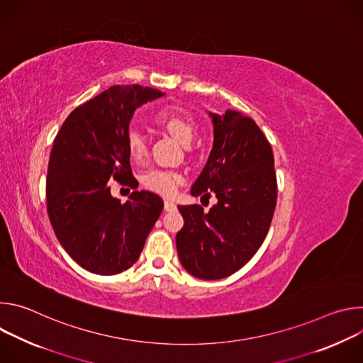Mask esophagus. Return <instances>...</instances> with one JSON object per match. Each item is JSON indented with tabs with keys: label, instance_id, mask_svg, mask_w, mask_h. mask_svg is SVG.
Listing matches in <instances>:
<instances>
[{
	"label": "esophagus",
	"instance_id": "1",
	"mask_svg": "<svg viewBox=\"0 0 363 363\" xmlns=\"http://www.w3.org/2000/svg\"><path fill=\"white\" fill-rule=\"evenodd\" d=\"M164 208H165V211H175L177 210V203L174 201L167 199L165 203H164Z\"/></svg>",
	"mask_w": 363,
	"mask_h": 363
}]
</instances>
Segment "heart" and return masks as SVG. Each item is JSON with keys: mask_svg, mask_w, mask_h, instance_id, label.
Returning a JSON list of instances; mask_svg holds the SVG:
<instances>
[{"mask_svg": "<svg viewBox=\"0 0 363 363\" xmlns=\"http://www.w3.org/2000/svg\"><path fill=\"white\" fill-rule=\"evenodd\" d=\"M155 122L169 132L181 145L189 146L196 133V125L192 116L181 108H165L155 115ZM126 149L133 161H142L146 157V138L136 128L126 133ZM182 175L169 169H152L143 177V185L157 194L171 196L177 192Z\"/></svg>", "mask_w": 363, "mask_h": 363, "instance_id": "obj_1", "label": "heart"}]
</instances>
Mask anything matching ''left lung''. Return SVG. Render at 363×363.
<instances>
[{
	"label": "left lung",
	"mask_w": 363,
	"mask_h": 363,
	"mask_svg": "<svg viewBox=\"0 0 363 363\" xmlns=\"http://www.w3.org/2000/svg\"><path fill=\"white\" fill-rule=\"evenodd\" d=\"M214 143L192 196L217 203L178 205L184 227L177 234L182 267L194 277L218 280L238 272L263 244L273 220L277 184L273 150L262 129L241 112H208Z\"/></svg>",
	"instance_id": "left-lung-1"
}]
</instances>
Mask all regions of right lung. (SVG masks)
<instances>
[{
    "instance_id": "obj_1",
    "label": "right lung",
    "mask_w": 363,
    "mask_h": 363,
    "mask_svg": "<svg viewBox=\"0 0 363 363\" xmlns=\"http://www.w3.org/2000/svg\"><path fill=\"white\" fill-rule=\"evenodd\" d=\"M165 93L113 86L65 121L50 153L45 198L56 237L73 260L90 273L112 276L139 258L164 210L150 191H136L126 133L138 108ZM113 177L135 191L122 204L110 194Z\"/></svg>"
}]
</instances>
